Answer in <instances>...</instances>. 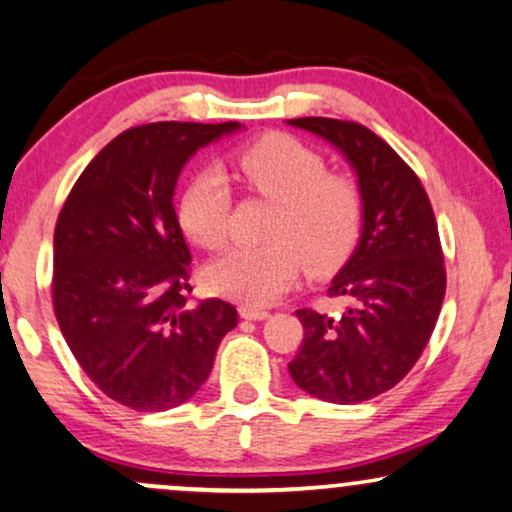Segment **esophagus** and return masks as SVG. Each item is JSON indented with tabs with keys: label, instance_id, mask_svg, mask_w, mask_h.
Segmentation results:
<instances>
[{
	"label": "esophagus",
	"instance_id": "obj_1",
	"mask_svg": "<svg viewBox=\"0 0 512 512\" xmlns=\"http://www.w3.org/2000/svg\"><path fill=\"white\" fill-rule=\"evenodd\" d=\"M239 314H242V318H249V321H263L268 316V311L254 304H242L239 306Z\"/></svg>",
	"mask_w": 512,
	"mask_h": 512
}]
</instances>
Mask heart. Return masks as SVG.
Masks as SVG:
<instances>
[{
  "instance_id": "1",
  "label": "heart",
  "mask_w": 512,
  "mask_h": 512,
  "mask_svg": "<svg viewBox=\"0 0 512 512\" xmlns=\"http://www.w3.org/2000/svg\"><path fill=\"white\" fill-rule=\"evenodd\" d=\"M232 167L246 189L275 203L263 244H239L215 258L206 282L222 297L270 304L292 285L299 270L326 275L338 270L362 237L364 198L359 184L326 170L314 148L287 134H268L232 153ZM232 194L218 170H201L186 184L177 220L201 249L227 239Z\"/></svg>"
}]
</instances>
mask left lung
Here are the masks:
<instances>
[{"label": "left lung", "instance_id": "1", "mask_svg": "<svg viewBox=\"0 0 512 512\" xmlns=\"http://www.w3.org/2000/svg\"><path fill=\"white\" fill-rule=\"evenodd\" d=\"M290 124L338 146L364 198L362 239L328 287L345 311H297L304 340L290 376L316 398L354 405L398 386L434 333L446 297L436 215L412 167L371 129L330 117Z\"/></svg>", "mask_w": 512, "mask_h": 512}]
</instances>
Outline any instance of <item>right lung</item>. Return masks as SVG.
<instances>
[{"label":"right lung","mask_w":512,"mask_h":512,"mask_svg":"<svg viewBox=\"0 0 512 512\" xmlns=\"http://www.w3.org/2000/svg\"><path fill=\"white\" fill-rule=\"evenodd\" d=\"M237 126H131L90 160L59 210L54 316L86 376L129 410L189 400L237 326V309L222 299L186 302L191 251L172 203L184 162Z\"/></svg>","instance_id":"1"}]
</instances>
